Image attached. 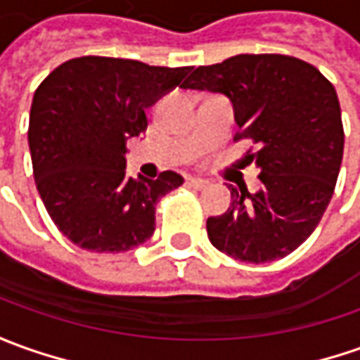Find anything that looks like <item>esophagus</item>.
<instances>
[{
  "label": "esophagus",
  "instance_id": "34e87169",
  "mask_svg": "<svg viewBox=\"0 0 360 360\" xmlns=\"http://www.w3.org/2000/svg\"><path fill=\"white\" fill-rule=\"evenodd\" d=\"M189 185L193 187V189H207L209 187V181H205V179H189Z\"/></svg>",
  "mask_w": 360,
  "mask_h": 360
}]
</instances>
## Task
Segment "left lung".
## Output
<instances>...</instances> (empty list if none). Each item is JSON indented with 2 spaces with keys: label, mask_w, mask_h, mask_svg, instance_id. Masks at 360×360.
Instances as JSON below:
<instances>
[{
  "label": "left lung",
  "mask_w": 360,
  "mask_h": 360,
  "mask_svg": "<svg viewBox=\"0 0 360 360\" xmlns=\"http://www.w3.org/2000/svg\"><path fill=\"white\" fill-rule=\"evenodd\" d=\"M181 88L229 98L240 131L256 143L244 163L262 189H231V207L209 217L214 248L234 260L272 262L309 238L333 197L343 160V122L333 84L309 63L285 55H236L193 70Z\"/></svg>",
  "instance_id": "obj_1"
}]
</instances>
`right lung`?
I'll list each match as a JSON object with an SVG mask.
<instances>
[{
  "label": "right lung",
  "instance_id": "1",
  "mask_svg": "<svg viewBox=\"0 0 360 360\" xmlns=\"http://www.w3.org/2000/svg\"><path fill=\"white\" fill-rule=\"evenodd\" d=\"M191 67H149L110 57L72 58L35 90L29 149L37 191L49 217L72 244L126 252L151 238L155 202L183 177L126 175V143L148 129V108Z\"/></svg>",
  "mask_w": 360,
  "mask_h": 360
}]
</instances>
